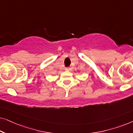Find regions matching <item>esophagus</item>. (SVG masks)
Instances as JSON below:
<instances>
[{"label":"esophagus","mask_w":133,"mask_h":133,"mask_svg":"<svg viewBox=\"0 0 133 133\" xmlns=\"http://www.w3.org/2000/svg\"><path fill=\"white\" fill-rule=\"evenodd\" d=\"M65 70H66V71H71L72 69L71 68H66V69H65Z\"/></svg>","instance_id":"34e87169"}]
</instances>
